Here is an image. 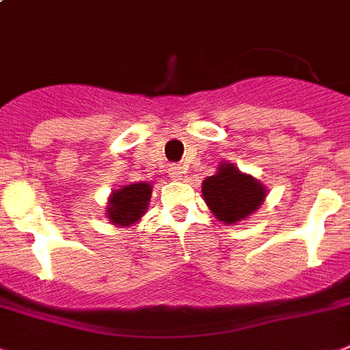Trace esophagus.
Masks as SVG:
<instances>
[{"label":"esophagus","mask_w":350,"mask_h":350,"mask_svg":"<svg viewBox=\"0 0 350 350\" xmlns=\"http://www.w3.org/2000/svg\"><path fill=\"white\" fill-rule=\"evenodd\" d=\"M169 174H170V178H172V180H181V178H183V170H181V167H178V165H172L169 169Z\"/></svg>","instance_id":"obj_1"}]
</instances>
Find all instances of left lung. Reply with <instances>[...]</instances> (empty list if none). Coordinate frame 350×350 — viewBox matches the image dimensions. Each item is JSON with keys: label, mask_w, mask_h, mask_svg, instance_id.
<instances>
[{"label": "left lung", "mask_w": 350, "mask_h": 350, "mask_svg": "<svg viewBox=\"0 0 350 350\" xmlns=\"http://www.w3.org/2000/svg\"><path fill=\"white\" fill-rule=\"evenodd\" d=\"M203 200L217 221L237 224L264 203L268 189L252 174L241 172L234 163L221 161L214 176L201 183Z\"/></svg>", "instance_id": "8db88e82"}]
</instances>
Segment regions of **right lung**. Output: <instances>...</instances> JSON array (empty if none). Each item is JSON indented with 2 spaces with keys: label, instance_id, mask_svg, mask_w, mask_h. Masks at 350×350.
Listing matches in <instances>:
<instances>
[{
  "label": "right lung",
  "instance_id": "1",
  "mask_svg": "<svg viewBox=\"0 0 350 350\" xmlns=\"http://www.w3.org/2000/svg\"><path fill=\"white\" fill-rule=\"evenodd\" d=\"M152 187L146 181L127 183L113 190L106 204V215L111 224L129 228L146 215Z\"/></svg>",
  "mask_w": 350,
  "mask_h": 350
}]
</instances>
